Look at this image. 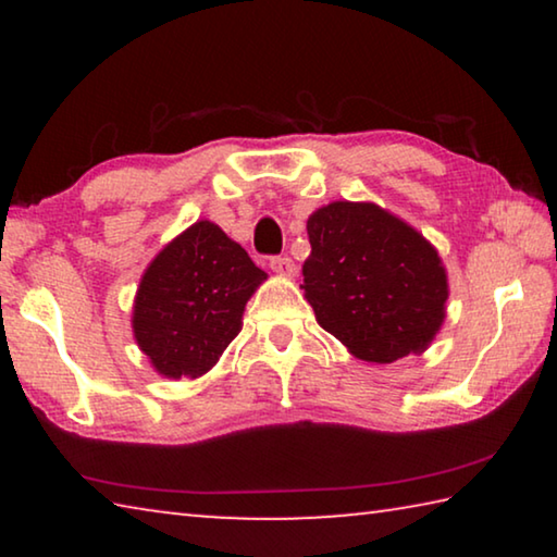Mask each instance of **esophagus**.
<instances>
[{"instance_id": "1", "label": "esophagus", "mask_w": 557, "mask_h": 557, "mask_svg": "<svg viewBox=\"0 0 557 557\" xmlns=\"http://www.w3.org/2000/svg\"><path fill=\"white\" fill-rule=\"evenodd\" d=\"M270 268H272V272H277V275H285V277H289V275H295V262H292V258L289 256H275V258H270Z\"/></svg>"}]
</instances>
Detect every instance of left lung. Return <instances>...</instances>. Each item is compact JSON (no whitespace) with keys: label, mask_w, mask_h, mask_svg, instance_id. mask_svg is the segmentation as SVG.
I'll return each mask as SVG.
<instances>
[{"label":"left lung","mask_w":557,"mask_h":557,"mask_svg":"<svg viewBox=\"0 0 557 557\" xmlns=\"http://www.w3.org/2000/svg\"><path fill=\"white\" fill-rule=\"evenodd\" d=\"M307 233L301 289L322 329L369 363L425 351L449 295L437 250L373 203H329L309 215Z\"/></svg>","instance_id":"1"}]
</instances>
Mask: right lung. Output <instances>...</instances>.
Returning <instances> with one entry per match:
<instances>
[{"mask_svg":"<svg viewBox=\"0 0 557 557\" xmlns=\"http://www.w3.org/2000/svg\"><path fill=\"white\" fill-rule=\"evenodd\" d=\"M268 275L219 225L174 238L139 282L132 329L166 379H199L240 332L245 301Z\"/></svg>","mask_w":557,"mask_h":557,"instance_id":"add662e5","label":"right lung"}]
</instances>
